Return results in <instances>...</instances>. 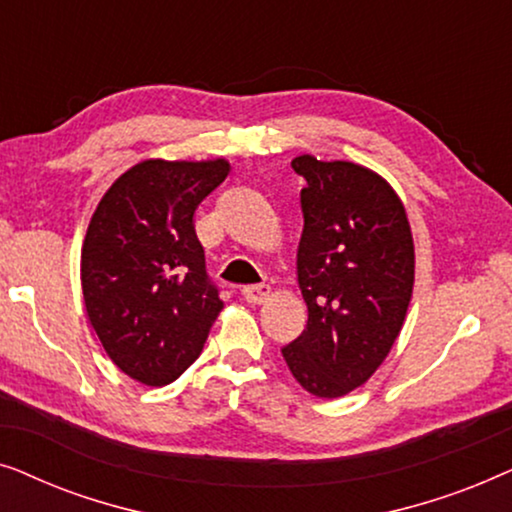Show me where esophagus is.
Returning <instances> with one entry per match:
<instances>
[{
	"label": "esophagus",
	"instance_id": "34e87169",
	"mask_svg": "<svg viewBox=\"0 0 512 512\" xmlns=\"http://www.w3.org/2000/svg\"><path fill=\"white\" fill-rule=\"evenodd\" d=\"M270 293H272V289L268 284H254V286H244L242 289L244 300H247V303H254V305L265 303V300L270 298Z\"/></svg>",
	"mask_w": 512,
	"mask_h": 512
}]
</instances>
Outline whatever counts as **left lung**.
Instances as JSON below:
<instances>
[{
  "label": "left lung",
  "mask_w": 512,
  "mask_h": 512,
  "mask_svg": "<svg viewBox=\"0 0 512 512\" xmlns=\"http://www.w3.org/2000/svg\"><path fill=\"white\" fill-rule=\"evenodd\" d=\"M303 235L298 286L307 328L282 349L300 387L340 398L382 366L401 333L415 284V244L394 188L347 160L298 156Z\"/></svg>",
  "instance_id": "left-lung-1"
}]
</instances>
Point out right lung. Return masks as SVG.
Listing matches in <instances>:
<instances>
[{"label":"right lung","mask_w":512,"mask_h":512,"mask_svg":"<svg viewBox=\"0 0 512 512\" xmlns=\"http://www.w3.org/2000/svg\"><path fill=\"white\" fill-rule=\"evenodd\" d=\"M228 160H142L102 195L81 249L90 326L132 380L165 387L198 359L223 310L193 214Z\"/></svg>","instance_id":"1"}]
</instances>
